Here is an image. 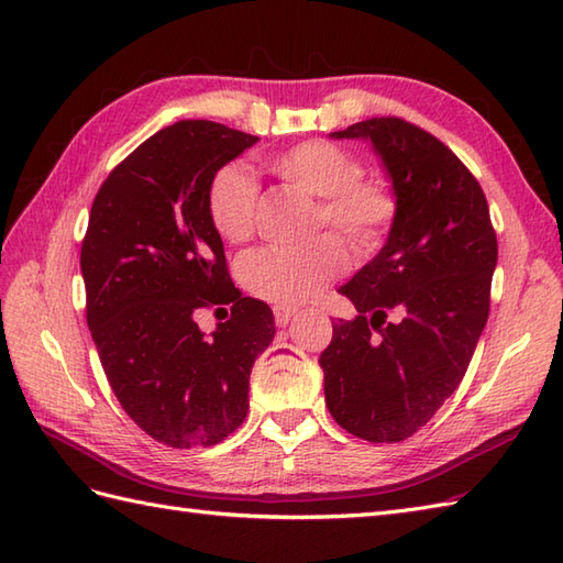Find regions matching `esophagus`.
<instances>
[{
	"mask_svg": "<svg viewBox=\"0 0 563 563\" xmlns=\"http://www.w3.org/2000/svg\"><path fill=\"white\" fill-rule=\"evenodd\" d=\"M273 317H275V324L285 327V324H290V319L295 317V309H292V307L275 305V307H273Z\"/></svg>",
	"mask_w": 563,
	"mask_h": 563,
	"instance_id": "1",
	"label": "esophagus"
}]
</instances>
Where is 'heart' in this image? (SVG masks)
I'll list each match as a JSON object with an SVG mask.
<instances>
[{"label": "heart", "instance_id": "b5f03b06", "mask_svg": "<svg viewBox=\"0 0 563 563\" xmlns=\"http://www.w3.org/2000/svg\"><path fill=\"white\" fill-rule=\"evenodd\" d=\"M280 181L317 198L314 230L331 224L351 246L369 254L397 218V198L379 178L363 176V162L341 145L307 140L266 159ZM258 186L242 164H224L212 174L206 210L212 230L224 242L242 244L254 232ZM349 268V251L339 236L324 234L307 246H266L239 263V280L261 300L295 307L314 300Z\"/></svg>", "mask_w": 563, "mask_h": 563}]
</instances>
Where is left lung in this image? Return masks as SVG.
<instances>
[{
    "mask_svg": "<svg viewBox=\"0 0 563 563\" xmlns=\"http://www.w3.org/2000/svg\"><path fill=\"white\" fill-rule=\"evenodd\" d=\"M336 140H367L391 181L397 218L379 254L339 292L353 321H333L321 353L327 406L369 442L411 438L470 367L492 305L496 232L479 181L438 137L401 118H369Z\"/></svg>",
    "mask_w": 563,
    "mask_h": 563,
    "instance_id": "1",
    "label": "left lung"
}]
</instances>
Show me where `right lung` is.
Wrapping results in <instances>:
<instances>
[{"instance_id":"add662e5","label":"right lung","mask_w":563,"mask_h":563,"mask_svg":"<svg viewBox=\"0 0 563 563\" xmlns=\"http://www.w3.org/2000/svg\"><path fill=\"white\" fill-rule=\"evenodd\" d=\"M256 135L178 121L115 166L81 242L87 324L123 411L169 448H210L244 423L249 375L275 336L266 302L244 297L206 210L212 174ZM230 303L210 338L202 306ZM227 314V312H224Z\"/></svg>"}]
</instances>
